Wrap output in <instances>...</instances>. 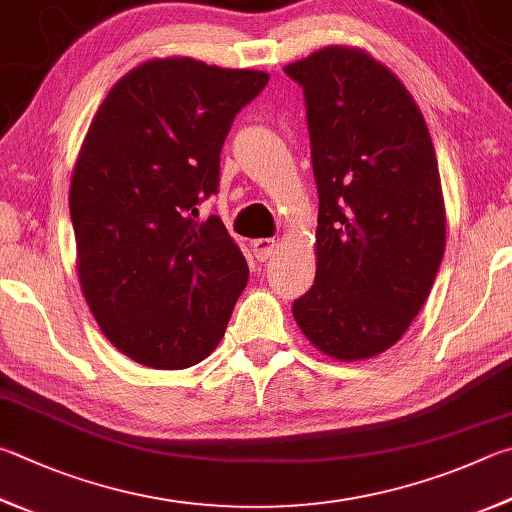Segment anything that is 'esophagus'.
<instances>
[{
  "label": "esophagus",
  "instance_id": "1",
  "mask_svg": "<svg viewBox=\"0 0 512 512\" xmlns=\"http://www.w3.org/2000/svg\"><path fill=\"white\" fill-rule=\"evenodd\" d=\"M253 253L257 257V262H266V259H271L275 253V241L273 239H255L253 244Z\"/></svg>",
  "mask_w": 512,
  "mask_h": 512
}]
</instances>
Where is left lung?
<instances>
[{
    "label": "left lung",
    "instance_id": "1",
    "mask_svg": "<svg viewBox=\"0 0 512 512\" xmlns=\"http://www.w3.org/2000/svg\"><path fill=\"white\" fill-rule=\"evenodd\" d=\"M304 91L320 210L315 282L297 327L336 360L401 340L445 250L439 165L410 91L365 51L327 46L286 64Z\"/></svg>",
    "mask_w": 512,
    "mask_h": 512
}]
</instances>
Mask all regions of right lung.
<instances>
[{
  "instance_id": "right-lung-1",
  "label": "right lung",
  "mask_w": 512,
  "mask_h": 512,
  "mask_svg": "<svg viewBox=\"0 0 512 512\" xmlns=\"http://www.w3.org/2000/svg\"><path fill=\"white\" fill-rule=\"evenodd\" d=\"M266 82L264 71L150 60L91 120L69 190L78 277L102 333L138 365L192 367L224 338L248 264L197 206L219 188L232 120Z\"/></svg>"
}]
</instances>
